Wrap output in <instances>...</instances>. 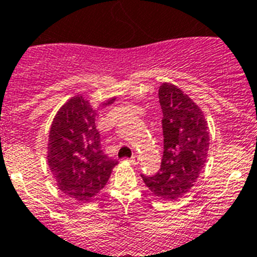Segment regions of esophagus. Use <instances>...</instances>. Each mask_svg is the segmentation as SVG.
Wrapping results in <instances>:
<instances>
[{
  "label": "esophagus",
  "mask_w": 257,
  "mask_h": 257,
  "mask_svg": "<svg viewBox=\"0 0 257 257\" xmlns=\"http://www.w3.org/2000/svg\"><path fill=\"white\" fill-rule=\"evenodd\" d=\"M128 162L133 163V165H138V163H139V156H133L130 160H128Z\"/></svg>",
  "instance_id": "esophagus-1"
}]
</instances>
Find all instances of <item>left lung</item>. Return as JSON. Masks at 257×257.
Returning <instances> with one entry per match:
<instances>
[{
	"label": "left lung",
	"instance_id": "obj_1",
	"mask_svg": "<svg viewBox=\"0 0 257 257\" xmlns=\"http://www.w3.org/2000/svg\"><path fill=\"white\" fill-rule=\"evenodd\" d=\"M163 112V157L161 170L145 185L162 201H176L198 180L207 160L210 134L203 110L171 82L158 88Z\"/></svg>",
	"mask_w": 257,
	"mask_h": 257
}]
</instances>
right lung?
<instances>
[{
  "instance_id": "1",
  "label": "right lung",
  "mask_w": 257,
  "mask_h": 257,
  "mask_svg": "<svg viewBox=\"0 0 257 257\" xmlns=\"http://www.w3.org/2000/svg\"><path fill=\"white\" fill-rule=\"evenodd\" d=\"M115 96L96 108L83 95L68 99L52 119L47 140V163L59 189L79 202H90L108 183L117 161L103 153L95 126L96 113Z\"/></svg>"
}]
</instances>
